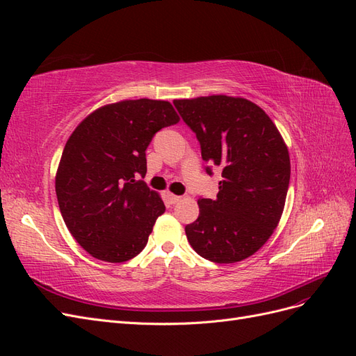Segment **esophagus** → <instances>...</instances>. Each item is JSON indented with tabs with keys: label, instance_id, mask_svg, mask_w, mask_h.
Here are the masks:
<instances>
[{
	"label": "esophagus",
	"instance_id": "1",
	"mask_svg": "<svg viewBox=\"0 0 356 356\" xmlns=\"http://www.w3.org/2000/svg\"><path fill=\"white\" fill-rule=\"evenodd\" d=\"M168 199L170 200V203H178V202H181V196H177V195H172V193H169L168 195Z\"/></svg>",
	"mask_w": 356,
	"mask_h": 356
}]
</instances>
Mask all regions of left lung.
Returning <instances> with one entry per match:
<instances>
[{"mask_svg":"<svg viewBox=\"0 0 356 356\" xmlns=\"http://www.w3.org/2000/svg\"><path fill=\"white\" fill-rule=\"evenodd\" d=\"M182 120L196 134L207 174L221 168L217 199L199 203V218L186 225L200 257L229 264L251 257L281 220L289 186L288 148L260 106L225 95L175 99Z\"/></svg>","mask_w":356,"mask_h":356,"instance_id":"obj_1","label":"left lung"}]
</instances>
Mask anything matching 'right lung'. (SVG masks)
<instances>
[{
  "label": "right lung",
  "mask_w": 356,
  "mask_h": 356,
  "mask_svg": "<svg viewBox=\"0 0 356 356\" xmlns=\"http://www.w3.org/2000/svg\"><path fill=\"white\" fill-rule=\"evenodd\" d=\"M179 117L168 101L101 106L75 127L56 172V196L70 233L92 257L123 263L141 252L165 203L139 177L153 136Z\"/></svg>",
  "instance_id": "1"
}]
</instances>
